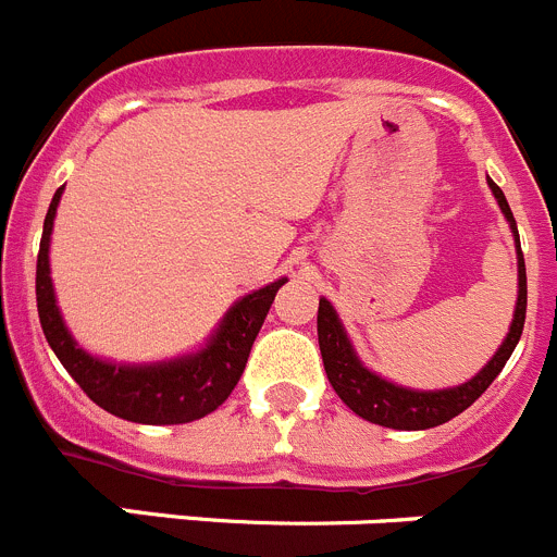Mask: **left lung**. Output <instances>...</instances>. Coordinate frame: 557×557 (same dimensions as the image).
<instances>
[{
  "instance_id": "1",
  "label": "left lung",
  "mask_w": 557,
  "mask_h": 557,
  "mask_svg": "<svg viewBox=\"0 0 557 557\" xmlns=\"http://www.w3.org/2000/svg\"><path fill=\"white\" fill-rule=\"evenodd\" d=\"M488 187H492L494 198H497L499 209H503V215L508 218V223H511L513 228V237H517L519 298L511 331H508L505 342L499 345L497 354H494V359L488 361L472 381L442 392H414L379 379L375 372L361 367L359 356L354 354V345H350L348 334H345L339 318H336L334 306L325 298H320L318 339L320 354H323L325 375H329L331 386H334L336 395L342 397V403L359 417H364L367 422L395 428V431H425V428L442 425V422L461 414L463 408L472 406V403L492 386V381L497 379L499 370L505 367V361L511 359L513 348H517V342L524 329V312H528V275H524V257L522 248H519V232L511 207H508L503 190L494 185L492 178H488Z\"/></svg>"
}]
</instances>
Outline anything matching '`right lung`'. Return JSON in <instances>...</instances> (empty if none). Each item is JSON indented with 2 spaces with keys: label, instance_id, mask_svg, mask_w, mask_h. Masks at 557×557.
Listing matches in <instances>:
<instances>
[{
  "label": "right lung",
  "instance_id": "right-lung-1",
  "mask_svg": "<svg viewBox=\"0 0 557 557\" xmlns=\"http://www.w3.org/2000/svg\"><path fill=\"white\" fill-rule=\"evenodd\" d=\"M60 196L63 187L54 193L44 221L38 268H35V298H38V318L46 342L52 345L54 356L63 361L71 379L96 406L121 420L143 422V425H178L215 411L237 386L253 339L270 312V304L287 278H278L237 300L201 354L149 367L99 361L76 348L54 304L52 278H49V234H52Z\"/></svg>",
  "mask_w": 557,
  "mask_h": 557
}]
</instances>
